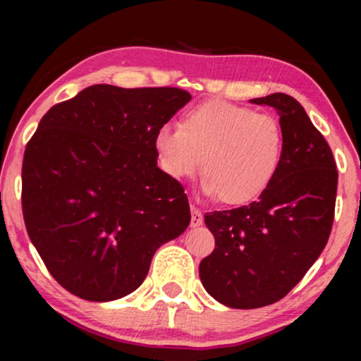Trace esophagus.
<instances>
[{
  "label": "esophagus",
  "instance_id": "34e87169",
  "mask_svg": "<svg viewBox=\"0 0 361 361\" xmlns=\"http://www.w3.org/2000/svg\"><path fill=\"white\" fill-rule=\"evenodd\" d=\"M202 222H204V215L197 207H192V227L202 226Z\"/></svg>",
  "mask_w": 361,
  "mask_h": 361
}]
</instances>
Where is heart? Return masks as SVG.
I'll use <instances>...</instances> for the list:
<instances>
[{"label":"heart","instance_id":"obj_1","mask_svg":"<svg viewBox=\"0 0 361 361\" xmlns=\"http://www.w3.org/2000/svg\"><path fill=\"white\" fill-rule=\"evenodd\" d=\"M279 118L235 103L212 100L183 115L180 128L154 134L159 166L171 180L198 175L204 161V192L227 205H246L270 188L283 161Z\"/></svg>","mask_w":361,"mask_h":361}]
</instances>
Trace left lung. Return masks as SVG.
Here are the masks:
<instances>
[{
	"instance_id": "8db88e82",
	"label": "left lung",
	"mask_w": 361,
	"mask_h": 361,
	"mask_svg": "<svg viewBox=\"0 0 361 361\" xmlns=\"http://www.w3.org/2000/svg\"><path fill=\"white\" fill-rule=\"evenodd\" d=\"M250 102L276 110L285 149L258 202L204 217L215 250L198 268L202 285L233 309L275 304L304 279L329 239L338 190L333 152L304 106L285 93Z\"/></svg>"
}]
</instances>
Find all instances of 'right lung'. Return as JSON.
<instances>
[{"label":"right lung","instance_id":"add662e5","mask_svg":"<svg viewBox=\"0 0 361 361\" xmlns=\"http://www.w3.org/2000/svg\"><path fill=\"white\" fill-rule=\"evenodd\" d=\"M190 100L180 88L93 85L40 120L23 156L25 227L73 295H128L188 227V198L157 168L154 134Z\"/></svg>","mask_w":361,"mask_h":361}]
</instances>
